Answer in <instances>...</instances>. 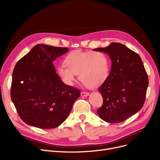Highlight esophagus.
<instances>
[{
    "instance_id": "34e87169",
    "label": "esophagus",
    "mask_w": 160,
    "mask_h": 160,
    "mask_svg": "<svg viewBox=\"0 0 160 160\" xmlns=\"http://www.w3.org/2000/svg\"><path fill=\"white\" fill-rule=\"evenodd\" d=\"M80 95L82 97H88L89 96V93H88V92H81Z\"/></svg>"
}]
</instances>
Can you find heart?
Returning a JSON list of instances; mask_svg holds the SVG:
<instances>
[{"label":"heart","mask_w":160,"mask_h":160,"mask_svg":"<svg viewBox=\"0 0 160 160\" xmlns=\"http://www.w3.org/2000/svg\"><path fill=\"white\" fill-rule=\"evenodd\" d=\"M66 65H59L57 73L67 86H72L77 74L89 88H95L107 79L110 72V60L106 54L99 51L82 52L75 50L67 55Z\"/></svg>","instance_id":"b5f03b06"}]
</instances>
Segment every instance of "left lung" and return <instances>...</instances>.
<instances>
[{"instance_id":"8db88e82","label":"left lung","mask_w":160,"mask_h":160,"mask_svg":"<svg viewBox=\"0 0 160 160\" xmlns=\"http://www.w3.org/2000/svg\"><path fill=\"white\" fill-rule=\"evenodd\" d=\"M94 50L107 54L112 61L110 74L98 88L103 104L97 114L107 122H122L144 104L148 80L143 63L137 53L119 43Z\"/></svg>"}]
</instances>
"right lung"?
<instances>
[{
  "label": "right lung",
  "instance_id": "obj_1",
  "mask_svg": "<svg viewBox=\"0 0 160 160\" xmlns=\"http://www.w3.org/2000/svg\"><path fill=\"white\" fill-rule=\"evenodd\" d=\"M69 49L38 44L15 65L11 98L21 119L41 129L58 127L68 117L80 90L67 86L52 62Z\"/></svg>",
  "mask_w": 160,
  "mask_h": 160
}]
</instances>
